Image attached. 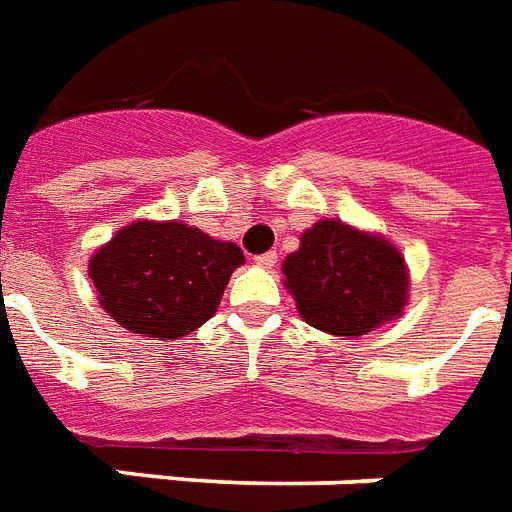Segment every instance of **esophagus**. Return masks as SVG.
Here are the masks:
<instances>
[{"label":"esophagus","mask_w":512,"mask_h":512,"mask_svg":"<svg viewBox=\"0 0 512 512\" xmlns=\"http://www.w3.org/2000/svg\"><path fill=\"white\" fill-rule=\"evenodd\" d=\"M255 263L260 265V268H273V265H276V252H263V255H257Z\"/></svg>","instance_id":"esophagus-1"}]
</instances>
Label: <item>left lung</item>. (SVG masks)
<instances>
[{
  "mask_svg": "<svg viewBox=\"0 0 512 512\" xmlns=\"http://www.w3.org/2000/svg\"><path fill=\"white\" fill-rule=\"evenodd\" d=\"M300 317L330 335H365L400 314L408 292L405 263L389 241L343 222L322 220L284 260Z\"/></svg>",
  "mask_w": 512,
  "mask_h": 512,
  "instance_id": "obj_1",
  "label": "left lung"
}]
</instances>
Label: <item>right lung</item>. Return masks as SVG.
I'll list each match as a JSON object with an SVG mask.
<instances>
[{"label": "right lung", "mask_w": 512, "mask_h": 512, "mask_svg": "<svg viewBox=\"0 0 512 512\" xmlns=\"http://www.w3.org/2000/svg\"><path fill=\"white\" fill-rule=\"evenodd\" d=\"M241 263L233 241L179 222H134L93 255L91 279L117 325L171 341L212 319Z\"/></svg>", "instance_id": "obj_1"}]
</instances>
